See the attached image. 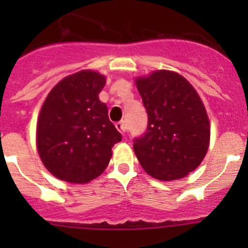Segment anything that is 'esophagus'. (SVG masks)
Here are the masks:
<instances>
[{
  "instance_id": "obj_1",
  "label": "esophagus",
  "mask_w": 248,
  "mask_h": 248,
  "mask_svg": "<svg viewBox=\"0 0 248 248\" xmlns=\"http://www.w3.org/2000/svg\"><path fill=\"white\" fill-rule=\"evenodd\" d=\"M115 126H116L117 131H119L121 134H124L127 132V124H124V121L116 122V124H115Z\"/></svg>"
}]
</instances>
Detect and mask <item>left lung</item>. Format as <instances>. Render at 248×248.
Instances as JSON below:
<instances>
[{
    "label": "left lung",
    "instance_id": "left-lung-1",
    "mask_svg": "<svg viewBox=\"0 0 248 248\" xmlns=\"http://www.w3.org/2000/svg\"><path fill=\"white\" fill-rule=\"evenodd\" d=\"M147 112V127L134 138L139 163L155 179H181L202 163L209 147L210 124L198 93L184 77L154 72L136 80Z\"/></svg>",
    "mask_w": 248,
    "mask_h": 248
}]
</instances>
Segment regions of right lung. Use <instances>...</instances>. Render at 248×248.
<instances>
[{"label": "right lung", "mask_w": 248, "mask_h": 248, "mask_svg": "<svg viewBox=\"0 0 248 248\" xmlns=\"http://www.w3.org/2000/svg\"><path fill=\"white\" fill-rule=\"evenodd\" d=\"M106 78L81 71L64 78L47 94L37 124V147L57 179L86 184L108 167L111 147L121 141L98 98Z\"/></svg>", "instance_id": "right-lung-1"}]
</instances>
